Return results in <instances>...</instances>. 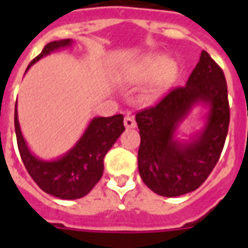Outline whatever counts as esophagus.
<instances>
[{
  "label": "esophagus",
  "instance_id": "34e87169",
  "mask_svg": "<svg viewBox=\"0 0 248 248\" xmlns=\"http://www.w3.org/2000/svg\"><path fill=\"white\" fill-rule=\"evenodd\" d=\"M124 127L126 128H135L136 127V121L134 120V117L127 114L124 117Z\"/></svg>",
  "mask_w": 248,
  "mask_h": 248
}]
</instances>
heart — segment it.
Returning <instances> with one entry per match:
<instances>
[{
	"label": "heart",
	"instance_id": "1",
	"mask_svg": "<svg viewBox=\"0 0 248 248\" xmlns=\"http://www.w3.org/2000/svg\"><path fill=\"white\" fill-rule=\"evenodd\" d=\"M165 62H166L165 58H158V59H155V63H158V64H162L165 63Z\"/></svg>",
	"mask_w": 248,
	"mask_h": 248
}]
</instances>
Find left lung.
<instances>
[{
    "label": "left lung",
    "mask_w": 248,
    "mask_h": 248,
    "mask_svg": "<svg viewBox=\"0 0 248 248\" xmlns=\"http://www.w3.org/2000/svg\"><path fill=\"white\" fill-rule=\"evenodd\" d=\"M196 106L206 110L202 126L181 140L180 126ZM229 117L223 71L202 51L186 85L135 117L141 139L138 166L148 188L159 196L177 197L201 186L219 161Z\"/></svg>",
    "instance_id": "obj_1"
}]
</instances>
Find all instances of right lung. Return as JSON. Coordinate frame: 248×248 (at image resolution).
Instances as JSON below:
<instances>
[{
    "label": "right lung",
    "mask_w": 248,
    "mask_h": 248,
    "mask_svg": "<svg viewBox=\"0 0 248 248\" xmlns=\"http://www.w3.org/2000/svg\"><path fill=\"white\" fill-rule=\"evenodd\" d=\"M73 41H52L44 47L27 68L52 52L71 47ZM25 71V72H27ZM15 132L17 148L25 169L36 184L45 193L60 200H77L85 197L100 180L104 171V157L124 131V116L93 117L77 143L63 155L54 159L37 157L25 141L17 120V105H15Z\"/></svg>",
    "instance_id": "1"
}]
</instances>
